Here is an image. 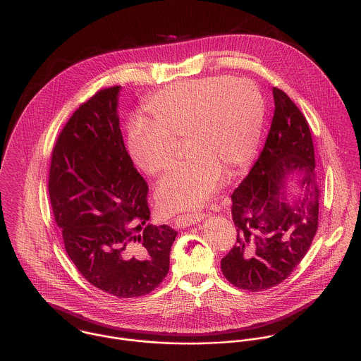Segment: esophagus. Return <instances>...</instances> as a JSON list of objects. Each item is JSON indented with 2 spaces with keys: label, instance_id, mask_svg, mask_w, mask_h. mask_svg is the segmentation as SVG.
Returning <instances> with one entry per match:
<instances>
[{
  "label": "esophagus",
  "instance_id": "1",
  "mask_svg": "<svg viewBox=\"0 0 361 361\" xmlns=\"http://www.w3.org/2000/svg\"><path fill=\"white\" fill-rule=\"evenodd\" d=\"M202 219H204V214L199 212V214H185V215H179V216H176V218L173 219V222H175V225H176L178 228H188V226H190V225H193V224L200 222Z\"/></svg>",
  "mask_w": 361,
  "mask_h": 361
}]
</instances>
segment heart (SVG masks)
<instances>
[{"label":"heart","mask_w":361,"mask_h":361,"mask_svg":"<svg viewBox=\"0 0 361 361\" xmlns=\"http://www.w3.org/2000/svg\"><path fill=\"white\" fill-rule=\"evenodd\" d=\"M145 118L128 125L126 149L133 165L157 175L172 161L173 142L186 137L185 162L159 180L157 202L165 212L203 206L219 188L225 169L242 171L257 152L265 100L256 82L218 75L179 80L154 94Z\"/></svg>","instance_id":"obj_1"}]
</instances>
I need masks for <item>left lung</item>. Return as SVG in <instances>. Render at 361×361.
<instances>
[{
  "label": "left lung",
  "mask_w": 361,
  "mask_h": 361,
  "mask_svg": "<svg viewBox=\"0 0 361 361\" xmlns=\"http://www.w3.org/2000/svg\"><path fill=\"white\" fill-rule=\"evenodd\" d=\"M275 111L264 149L232 197L238 238L221 259L236 288L258 292L285 281L309 252L318 228L319 190L309 123L274 87ZM293 176L298 179L290 181ZM295 184L300 193L291 196Z\"/></svg>",
  "instance_id": "1"
}]
</instances>
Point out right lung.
I'll return each mask as SVG.
<instances>
[{
    "instance_id": "obj_1",
    "label": "right lung",
    "mask_w": 361,
    "mask_h": 361,
    "mask_svg": "<svg viewBox=\"0 0 361 361\" xmlns=\"http://www.w3.org/2000/svg\"><path fill=\"white\" fill-rule=\"evenodd\" d=\"M121 86L97 92L69 118L52 150L49 192L65 250L105 293H150L169 271L178 235L153 226L147 183L126 152L118 116Z\"/></svg>"
}]
</instances>
